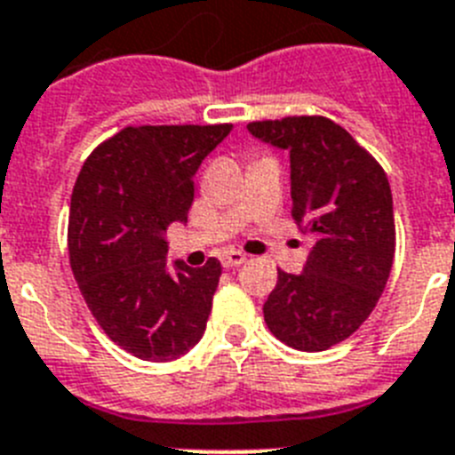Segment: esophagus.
<instances>
[{
    "label": "esophagus",
    "instance_id": "34e87169",
    "mask_svg": "<svg viewBox=\"0 0 455 455\" xmlns=\"http://www.w3.org/2000/svg\"><path fill=\"white\" fill-rule=\"evenodd\" d=\"M244 260H247V256H244L243 251H227V254L222 256V266L224 267H238V266H243Z\"/></svg>",
    "mask_w": 455,
    "mask_h": 455
}]
</instances>
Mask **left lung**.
Here are the masks:
<instances>
[{
	"mask_svg": "<svg viewBox=\"0 0 455 455\" xmlns=\"http://www.w3.org/2000/svg\"><path fill=\"white\" fill-rule=\"evenodd\" d=\"M247 128L291 153V215L314 233L304 272L276 270L263 318L286 346L321 353L357 331L385 291L396 250L392 188L380 162L327 116Z\"/></svg>",
	"mask_w": 455,
	"mask_h": 455,
	"instance_id": "8db88e82",
	"label": "left lung"
}]
</instances>
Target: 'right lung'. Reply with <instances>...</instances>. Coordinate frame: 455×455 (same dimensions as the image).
<instances>
[{
	"label": "right lung",
	"instance_id": "add662e5",
	"mask_svg": "<svg viewBox=\"0 0 455 455\" xmlns=\"http://www.w3.org/2000/svg\"><path fill=\"white\" fill-rule=\"evenodd\" d=\"M215 125H128L86 157L75 180L68 256L86 307L116 346L169 362L204 337L222 266L167 270L164 231L188 222L201 160L231 132Z\"/></svg>",
	"mask_w": 455,
	"mask_h": 455
}]
</instances>
